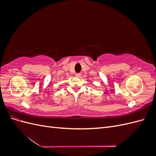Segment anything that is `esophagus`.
<instances>
[{"label": "esophagus", "instance_id": "esophagus-1", "mask_svg": "<svg viewBox=\"0 0 156 156\" xmlns=\"http://www.w3.org/2000/svg\"><path fill=\"white\" fill-rule=\"evenodd\" d=\"M76 77H80L81 76V73H76Z\"/></svg>", "mask_w": 156, "mask_h": 156}]
</instances>
